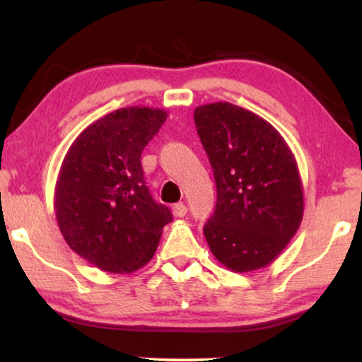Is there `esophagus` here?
I'll list each match as a JSON object with an SVG mask.
<instances>
[{
    "label": "esophagus",
    "instance_id": "1",
    "mask_svg": "<svg viewBox=\"0 0 362 362\" xmlns=\"http://www.w3.org/2000/svg\"><path fill=\"white\" fill-rule=\"evenodd\" d=\"M187 212H188V209H187V206L183 204V203L174 204V207H173V214H174V217H177V218L185 217V214H187Z\"/></svg>",
    "mask_w": 362,
    "mask_h": 362
}]
</instances>
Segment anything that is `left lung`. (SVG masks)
<instances>
[{"label":"left lung","mask_w":362,"mask_h":362,"mask_svg":"<svg viewBox=\"0 0 362 362\" xmlns=\"http://www.w3.org/2000/svg\"><path fill=\"white\" fill-rule=\"evenodd\" d=\"M194 124L217 187L204 225L211 252L236 273L269 265L302 223L296 156L268 121L228 102L196 107Z\"/></svg>","instance_id":"left-lung-1"}]
</instances>
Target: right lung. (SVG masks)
Listing matches in <instances>:
<instances>
[{"mask_svg":"<svg viewBox=\"0 0 362 362\" xmlns=\"http://www.w3.org/2000/svg\"><path fill=\"white\" fill-rule=\"evenodd\" d=\"M168 113L119 108L79 134L66 151L54 192L60 233L73 252L110 273H132L151 260L169 207L155 203L140 156Z\"/></svg>","mask_w":362,"mask_h":362,"instance_id":"right-lung-1","label":"right lung"}]
</instances>
